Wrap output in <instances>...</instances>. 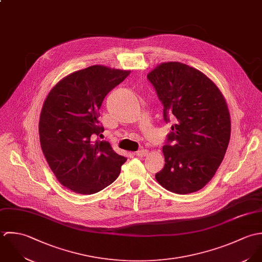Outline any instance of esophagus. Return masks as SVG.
I'll return each mask as SVG.
<instances>
[{
  "label": "esophagus",
  "instance_id": "34e87169",
  "mask_svg": "<svg viewBox=\"0 0 262 262\" xmlns=\"http://www.w3.org/2000/svg\"><path fill=\"white\" fill-rule=\"evenodd\" d=\"M148 154V151L147 150H144V149H141V150H139V151H137L136 153H135V155H137L138 157H144V156H146Z\"/></svg>",
  "mask_w": 262,
  "mask_h": 262
}]
</instances>
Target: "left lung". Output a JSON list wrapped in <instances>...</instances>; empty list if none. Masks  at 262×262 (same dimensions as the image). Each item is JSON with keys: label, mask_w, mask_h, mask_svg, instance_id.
Returning <instances> with one entry per match:
<instances>
[{"label": "left lung", "mask_w": 262, "mask_h": 262, "mask_svg": "<svg viewBox=\"0 0 262 262\" xmlns=\"http://www.w3.org/2000/svg\"><path fill=\"white\" fill-rule=\"evenodd\" d=\"M163 105V118L172 122L156 174L167 190L187 194L209 183L226 154L231 121L227 103L209 78L185 63L170 61L147 76Z\"/></svg>", "instance_id": "left-lung-1"}]
</instances>
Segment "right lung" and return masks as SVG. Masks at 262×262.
<instances>
[{
  "mask_svg": "<svg viewBox=\"0 0 262 262\" xmlns=\"http://www.w3.org/2000/svg\"><path fill=\"white\" fill-rule=\"evenodd\" d=\"M129 71L91 66L58 82L40 113L39 139L53 174L64 187L93 194L111 184L127 160L100 141L104 132L98 117L105 96Z\"/></svg>",
  "mask_w": 262,
  "mask_h": 262,
  "instance_id": "obj_1",
  "label": "right lung"
}]
</instances>
